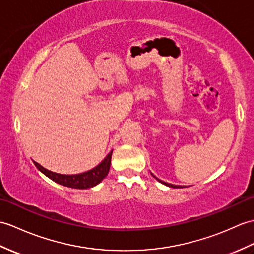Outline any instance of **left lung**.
I'll use <instances>...</instances> for the list:
<instances>
[{
  "instance_id": "8db88e82",
  "label": "left lung",
  "mask_w": 254,
  "mask_h": 254,
  "mask_svg": "<svg viewBox=\"0 0 254 254\" xmlns=\"http://www.w3.org/2000/svg\"><path fill=\"white\" fill-rule=\"evenodd\" d=\"M151 175H152V176H154V178H155V179H157V178H156V176H155L154 174H152V173H151ZM157 180H158L159 182H160V183H162V184H164V185H167L168 187H171V188H181V187H180L179 185H173V184H169V183H166V182H162V181H160V180H159V179H157Z\"/></svg>"
}]
</instances>
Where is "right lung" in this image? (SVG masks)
<instances>
[{"mask_svg":"<svg viewBox=\"0 0 254 254\" xmlns=\"http://www.w3.org/2000/svg\"><path fill=\"white\" fill-rule=\"evenodd\" d=\"M111 155H113V150L106 156L104 160L100 162L97 167L93 168L92 170L87 171L84 173L74 174V175H64V174H58L55 172H52L50 170H46L41 164L34 162L35 167L38 168L45 176L54 181L57 184H61L63 186L75 188V190H86V188H91L99 184L106 176H107L110 163H111Z\"/></svg>","mask_w":254,"mask_h":254,"instance_id":"1","label":"right lung"}]
</instances>
